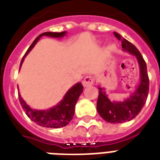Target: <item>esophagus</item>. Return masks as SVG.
<instances>
[{"label": "esophagus", "mask_w": 160, "mask_h": 160, "mask_svg": "<svg viewBox=\"0 0 160 160\" xmlns=\"http://www.w3.org/2000/svg\"><path fill=\"white\" fill-rule=\"evenodd\" d=\"M94 77L92 76H90V75H87L86 77L83 80V85L85 86V87H88V86H90V85H92L94 84Z\"/></svg>", "instance_id": "esophagus-1"}]
</instances>
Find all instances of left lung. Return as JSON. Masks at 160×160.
<instances>
[{"label":"left lung","instance_id":"obj_1","mask_svg":"<svg viewBox=\"0 0 160 160\" xmlns=\"http://www.w3.org/2000/svg\"><path fill=\"white\" fill-rule=\"evenodd\" d=\"M114 35L119 41H122V48L124 51H126L136 57L140 70V82L136 90L129 96V98H127L122 102L110 101L104 90L105 89L99 86V96L97 100L98 113L105 121L112 124H118L131 120L141 111L149 94V80L146 63L139 50L126 39L123 38L119 34L114 32Z\"/></svg>","mask_w":160,"mask_h":160}]
</instances>
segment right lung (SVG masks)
Here are the masks:
<instances>
[{"label":"right lung","mask_w":160,"mask_h":160,"mask_svg":"<svg viewBox=\"0 0 160 160\" xmlns=\"http://www.w3.org/2000/svg\"><path fill=\"white\" fill-rule=\"evenodd\" d=\"M65 34H66L65 31H62V32H49L48 31V32H44L39 36H37L22 58L20 68L23 63L25 57L28 55L29 52L37 43V41L41 36H46L54 37V38H60V37L65 36ZM82 92V84L80 82L75 84L68 90L67 93L63 98V100L57 105H55L51 109H46V110H37V109H31V107L24 101L20 94L18 96L20 103L26 112V115L32 121L36 122V124L41 126L47 127V128H61V127L67 125L73 119V116L75 114V105H76L78 99L80 97V94Z\"/></svg>","instance_id":"obj_1"}]
</instances>
